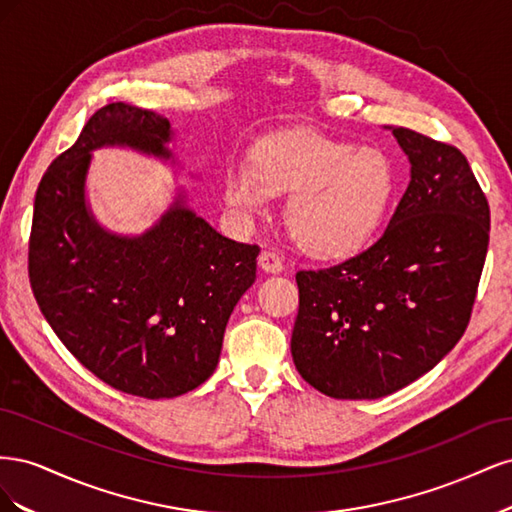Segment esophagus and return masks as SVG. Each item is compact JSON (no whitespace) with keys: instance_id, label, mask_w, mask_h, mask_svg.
<instances>
[{"instance_id":"obj_1","label":"esophagus","mask_w":512,"mask_h":512,"mask_svg":"<svg viewBox=\"0 0 512 512\" xmlns=\"http://www.w3.org/2000/svg\"><path fill=\"white\" fill-rule=\"evenodd\" d=\"M258 265L262 271L267 273H282L284 271V262L280 258V254L273 252V250H265L258 256Z\"/></svg>"}]
</instances>
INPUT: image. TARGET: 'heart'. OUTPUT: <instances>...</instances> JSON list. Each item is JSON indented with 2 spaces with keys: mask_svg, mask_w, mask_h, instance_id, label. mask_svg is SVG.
Listing matches in <instances>:
<instances>
[{
  "mask_svg": "<svg viewBox=\"0 0 512 512\" xmlns=\"http://www.w3.org/2000/svg\"><path fill=\"white\" fill-rule=\"evenodd\" d=\"M226 203L243 218L286 194V226L314 256L344 258L374 237L395 192V166L382 149L359 147L318 130L262 138L252 164L228 170Z\"/></svg>",
  "mask_w": 512,
  "mask_h": 512,
  "instance_id": "obj_1",
  "label": "heart"
}]
</instances>
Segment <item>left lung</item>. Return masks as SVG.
Here are the masks:
<instances>
[{"label": "left lung", "mask_w": 512, "mask_h": 512, "mask_svg": "<svg viewBox=\"0 0 512 512\" xmlns=\"http://www.w3.org/2000/svg\"><path fill=\"white\" fill-rule=\"evenodd\" d=\"M410 183L382 237L339 265L299 271L290 350L335 399H378L436 367L466 333L489 245V203L463 153L393 128Z\"/></svg>", "instance_id": "obj_1"}]
</instances>
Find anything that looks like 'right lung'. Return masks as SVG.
Returning <instances> with one entry per match:
<instances>
[{
  "mask_svg": "<svg viewBox=\"0 0 512 512\" xmlns=\"http://www.w3.org/2000/svg\"><path fill=\"white\" fill-rule=\"evenodd\" d=\"M170 138L158 113L102 106L46 168L29 235V284L55 335L102 382L145 399L183 395L213 374L260 252L220 235L183 196L138 237L96 222L85 203L91 151L123 145L170 160Z\"/></svg>",
  "mask_w": 512,
  "mask_h": 512,
  "instance_id": "add662e5",
  "label": "right lung"
}]
</instances>
